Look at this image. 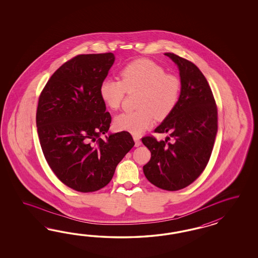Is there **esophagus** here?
Wrapping results in <instances>:
<instances>
[{"label":"esophagus","instance_id":"1","mask_svg":"<svg viewBox=\"0 0 258 258\" xmlns=\"http://www.w3.org/2000/svg\"><path fill=\"white\" fill-rule=\"evenodd\" d=\"M133 140L135 142V147L138 148L139 146H141V140L139 136H133Z\"/></svg>","mask_w":258,"mask_h":258}]
</instances>
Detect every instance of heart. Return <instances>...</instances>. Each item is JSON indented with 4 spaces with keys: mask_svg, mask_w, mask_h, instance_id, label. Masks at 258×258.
Masks as SVG:
<instances>
[{
    "mask_svg": "<svg viewBox=\"0 0 258 258\" xmlns=\"http://www.w3.org/2000/svg\"><path fill=\"white\" fill-rule=\"evenodd\" d=\"M119 75L121 81L106 78L99 87L102 100L111 109L120 108L125 93L138 92L137 109L122 113L114 120L119 131L140 135L152 127L155 118L168 117L180 100V78L152 60L135 59L125 64Z\"/></svg>",
    "mask_w": 258,
    "mask_h": 258,
    "instance_id": "1",
    "label": "heart"
}]
</instances>
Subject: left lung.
Here are the masks:
<instances>
[{"instance_id":"obj_1","label":"left lung","mask_w":258,"mask_h":258,"mask_svg":"<svg viewBox=\"0 0 258 258\" xmlns=\"http://www.w3.org/2000/svg\"><path fill=\"white\" fill-rule=\"evenodd\" d=\"M164 55L178 65L181 91L176 108L154 132L168 133L173 141L142 138L151 152L143 170L157 187L177 191L197 180L209 162L218 133V109L211 88L195 64L173 53Z\"/></svg>"}]
</instances>
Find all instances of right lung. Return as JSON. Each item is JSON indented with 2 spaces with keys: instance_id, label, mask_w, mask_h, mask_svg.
<instances>
[{
  "instance_id": "1",
  "label": "right lung",
  "mask_w": 258,
  "mask_h": 258,
  "mask_svg": "<svg viewBox=\"0 0 258 258\" xmlns=\"http://www.w3.org/2000/svg\"><path fill=\"white\" fill-rule=\"evenodd\" d=\"M112 53L78 55L53 74L39 95L36 123L43 155L57 179L78 192L106 186L133 149L127 132L109 134L111 116L99 94Z\"/></svg>"
}]
</instances>
